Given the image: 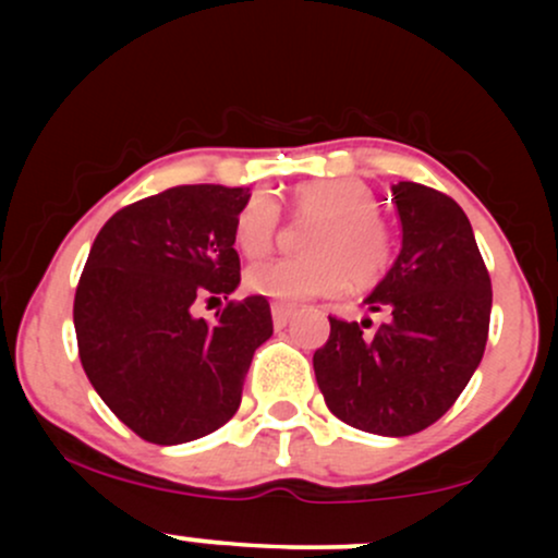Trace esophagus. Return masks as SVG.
I'll return each mask as SVG.
<instances>
[{
  "instance_id": "obj_1",
  "label": "esophagus",
  "mask_w": 558,
  "mask_h": 558,
  "mask_svg": "<svg viewBox=\"0 0 558 558\" xmlns=\"http://www.w3.org/2000/svg\"><path fill=\"white\" fill-rule=\"evenodd\" d=\"M270 312H272V323H275V328H286L288 319L293 317V306L280 304V301H272Z\"/></svg>"
}]
</instances>
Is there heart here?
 Wrapping results in <instances>:
<instances>
[{
  "instance_id": "b5f03b06",
  "label": "heart",
  "mask_w": 558,
  "mask_h": 558,
  "mask_svg": "<svg viewBox=\"0 0 558 558\" xmlns=\"http://www.w3.org/2000/svg\"><path fill=\"white\" fill-rule=\"evenodd\" d=\"M288 209L317 217L306 233L304 257H278L248 267L246 286L259 296L299 304L336 296L354 283L375 286L393 262V233L375 209V191L356 178H317L293 185ZM280 209L267 194H254L235 215L233 241L243 257L257 259L272 248Z\"/></svg>"
}]
</instances>
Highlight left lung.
Here are the masks:
<instances>
[{
    "label": "left lung",
    "mask_w": 558,
    "mask_h": 558,
    "mask_svg": "<svg viewBox=\"0 0 558 558\" xmlns=\"http://www.w3.org/2000/svg\"><path fill=\"white\" fill-rule=\"evenodd\" d=\"M401 254L364 304L380 328L330 317L315 375L338 420L375 435H412L438 422L483 360L490 275L464 209L422 183L393 185Z\"/></svg>",
    "instance_id": "obj_1"
}]
</instances>
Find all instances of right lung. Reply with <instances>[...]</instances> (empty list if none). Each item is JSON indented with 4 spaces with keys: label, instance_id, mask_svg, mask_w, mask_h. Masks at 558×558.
Wrapping results in <instances>:
<instances>
[{
    "label": "right lung",
    "instance_id": "1",
    "mask_svg": "<svg viewBox=\"0 0 558 558\" xmlns=\"http://www.w3.org/2000/svg\"><path fill=\"white\" fill-rule=\"evenodd\" d=\"M246 189L175 185L118 209L96 235L73 323L88 380L114 417L157 446L189 444L239 412L254 351L272 336L265 296L228 301L215 323L202 299L241 283L233 248Z\"/></svg>",
    "mask_w": 558,
    "mask_h": 558
}]
</instances>
